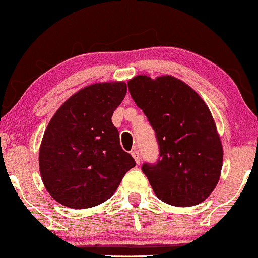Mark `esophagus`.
Masks as SVG:
<instances>
[{"label": "esophagus", "mask_w": 258, "mask_h": 258, "mask_svg": "<svg viewBox=\"0 0 258 258\" xmlns=\"http://www.w3.org/2000/svg\"><path fill=\"white\" fill-rule=\"evenodd\" d=\"M131 155L133 156V159L136 160V163L141 164V161L142 160H141V155H139V151L136 150V149H135V150L131 151Z\"/></svg>", "instance_id": "34e87169"}]
</instances>
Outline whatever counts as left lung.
I'll return each mask as SVG.
<instances>
[{"mask_svg": "<svg viewBox=\"0 0 258 258\" xmlns=\"http://www.w3.org/2000/svg\"><path fill=\"white\" fill-rule=\"evenodd\" d=\"M127 84L159 143L157 163L142 167L155 195L175 207L206 201L218 185L223 161L221 139L206 102L172 76H137Z\"/></svg>", "mask_w": 258, "mask_h": 258, "instance_id": "8db88e82", "label": "left lung"}]
</instances>
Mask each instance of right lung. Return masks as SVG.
Here are the masks:
<instances>
[{
    "instance_id": "1",
    "label": "right lung",
    "mask_w": 258,
    "mask_h": 258,
    "mask_svg": "<svg viewBox=\"0 0 258 258\" xmlns=\"http://www.w3.org/2000/svg\"><path fill=\"white\" fill-rule=\"evenodd\" d=\"M126 92L123 82L91 84L71 96L49 121L39 172L46 191L62 206L85 209L103 203L136 166L111 122Z\"/></svg>"
}]
</instances>
